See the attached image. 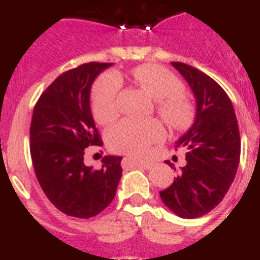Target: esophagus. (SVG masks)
I'll return each instance as SVG.
<instances>
[{
    "instance_id": "34e87169",
    "label": "esophagus",
    "mask_w": 260,
    "mask_h": 260,
    "mask_svg": "<svg viewBox=\"0 0 260 260\" xmlns=\"http://www.w3.org/2000/svg\"><path fill=\"white\" fill-rule=\"evenodd\" d=\"M152 165H153V162L149 161V159H143V161L133 162V166H136V168L145 169V170H148V169L152 168Z\"/></svg>"
}]
</instances>
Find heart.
<instances>
[{"instance_id": "b5f03b06", "label": "heart", "mask_w": 260, "mask_h": 260, "mask_svg": "<svg viewBox=\"0 0 260 260\" xmlns=\"http://www.w3.org/2000/svg\"><path fill=\"white\" fill-rule=\"evenodd\" d=\"M132 80L157 99V111L175 128L188 125L193 119L192 102L183 94V83L159 65H140L131 71ZM121 80L114 72L102 74L91 91V111L98 123H110L119 114L117 98ZM165 137L164 125L158 120L124 119L107 131L106 139L114 152L143 155L150 144Z\"/></svg>"}]
</instances>
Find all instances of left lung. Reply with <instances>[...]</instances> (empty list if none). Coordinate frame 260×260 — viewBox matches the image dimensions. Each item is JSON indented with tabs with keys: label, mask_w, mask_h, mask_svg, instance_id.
Segmentation results:
<instances>
[{
	"label": "left lung",
	"mask_w": 260,
	"mask_h": 260,
	"mask_svg": "<svg viewBox=\"0 0 260 260\" xmlns=\"http://www.w3.org/2000/svg\"><path fill=\"white\" fill-rule=\"evenodd\" d=\"M171 65L192 90L196 115L191 128L175 143V148L187 152L186 166L159 196L177 216L196 218L220 204L233 183L241 155L238 121L232 101L216 81L183 62ZM165 162L173 168L170 161Z\"/></svg>",
	"instance_id": "left-lung-1"
}]
</instances>
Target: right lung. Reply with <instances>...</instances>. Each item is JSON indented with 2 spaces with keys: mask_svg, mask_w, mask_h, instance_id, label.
<instances>
[{
  "mask_svg": "<svg viewBox=\"0 0 260 260\" xmlns=\"http://www.w3.org/2000/svg\"><path fill=\"white\" fill-rule=\"evenodd\" d=\"M111 62H87L58 76L34 107L30 152L49 202L68 216L90 218L107 208L121 178V157L106 155L102 168L83 164L85 149L102 145L90 110V90Z\"/></svg>",
  "mask_w": 260,
  "mask_h": 260,
  "instance_id": "add662e5",
  "label": "right lung"
}]
</instances>
